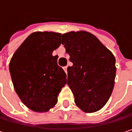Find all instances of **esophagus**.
Here are the masks:
<instances>
[{"label":"esophagus","mask_w":132,"mask_h":132,"mask_svg":"<svg viewBox=\"0 0 132 132\" xmlns=\"http://www.w3.org/2000/svg\"><path fill=\"white\" fill-rule=\"evenodd\" d=\"M63 69H64L65 72H66V73H67V66H64V67H63Z\"/></svg>","instance_id":"1"}]
</instances>
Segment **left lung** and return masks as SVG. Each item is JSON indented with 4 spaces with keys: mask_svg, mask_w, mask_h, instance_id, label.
Listing matches in <instances>:
<instances>
[{
    "mask_svg": "<svg viewBox=\"0 0 132 132\" xmlns=\"http://www.w3.org/2000/svg\"><path fill=\"white\" fill-rule=\"evenodd\" d=\"M62 44L72 63L67 68V84L75 103L85 112L98 111L114 88L115 56L97 37L86 31L63 34Z\"/></svg>",
    "mask_w": 132,
    "mask_h": 132,
    "instance_id": "left-lung-1",
    "label": "left lung"
}]
</instances>
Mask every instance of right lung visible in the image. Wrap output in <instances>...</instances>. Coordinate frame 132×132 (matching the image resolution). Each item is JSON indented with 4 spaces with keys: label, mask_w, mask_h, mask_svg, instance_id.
Returning a JSON list of instances; mask_svg holds the SVG:
<instances>
[{
    "label": "right lung",
    "mask_w": 132,
    "mask_h": 132,
    "mask_svg": "<svg viewBox=\"0 0 132 132\" xmlns=\"http://www.w3.org/2000/svg\"><path fill=\"white\" fill-rule=\"evenodd\" d=\"M61 44V34L36 32L30 35L12 56L9 69L14 89L30 109L43 112L57 103L66 74L53 51Z\"/></svg>",
    "instance_id": "1"
}]
</instances>
